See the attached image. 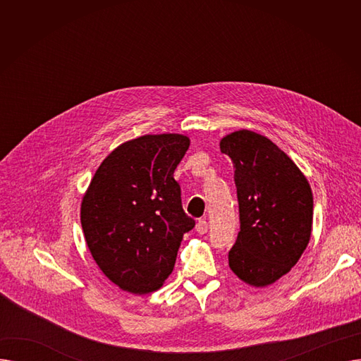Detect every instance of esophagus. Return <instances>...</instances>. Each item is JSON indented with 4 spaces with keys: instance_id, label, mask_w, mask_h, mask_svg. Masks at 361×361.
Listing matches in <instances>:
<instances>
[{
    "instance_id": "1",
    "label": "esophagus",
    "mask_w": 361,
    "mask_h": 361,
    "mask_svg": "<svg viewBox=\"0 0 361 361\" xmlns=\"http://www.w3.org/2000/svg\"><path fill=\"white\" fill-rule=\"evenodd\" d=\"M196 231L199 234H206L207 233V222L204 219H199L196 224Z\"/></svg>"
}]
</instances>
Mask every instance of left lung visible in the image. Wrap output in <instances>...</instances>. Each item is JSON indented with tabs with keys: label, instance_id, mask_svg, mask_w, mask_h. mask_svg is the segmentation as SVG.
Returning <instances> with one entry per match:
<instances>
[{
	"label": "left lung",
	"instance_id": "left-lung-1",
	"mask_svg": "<svg viewBox=\"0 0 361 361\" xmlns=\"http://www.w3.org/2000/svg\"><path fill=\"white\" fill-rule=\"evenodd\" d=\"M219 146L234 164L240 211L230 268L250 286L267 287L290 272L307 247L312 188L288 155L255 131H234Z\"/></svg>",
	"mask_w": 361,
	"mask_h": 361
}]
</instances>
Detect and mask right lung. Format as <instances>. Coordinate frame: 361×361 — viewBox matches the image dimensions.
Here are the masks:
<instances>
[{"label": "right lung", "instance_id": "right-lung-1", "mask_svg": "<svg viewBox=\"0 0 361 361\" xmlns=\"http://www.w3.org/2000/svg\"><path fill=\"white\" fill-rule=\"evenodd\" d=\"M188 146L187 136L171 133L128 140L104 159L83 196L80 221L92 257L124 291L159 290L196 224L174 180Z\"/></svg>", "mask_w": 361, "mask_h": 361}]
</instances>
